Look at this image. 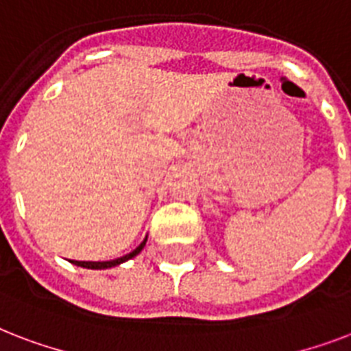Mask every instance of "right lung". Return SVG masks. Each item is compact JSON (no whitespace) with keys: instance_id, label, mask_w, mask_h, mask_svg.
Listing matches in <instances>:
<instances>
[{"instance_id":"obj_1","label":"right lung","mask_w":351,"mask_h":351,"mask_svg":"<svg viewBox=\"0 0 351 351\" xmlns=\"http://www.w3.org/2000/svg\"><path fill=\"white\" fill-rule=\"evenodd\" d=\"M143 245H145V240H143L142 244L138 245L136 250L131 251L129 255L125 256H120V258H117V261H107V262H80V261H71L73 264H76V266H82V267H87V269H107V267H112V266H118V264H121V262L129 261V258H132V256H136L140 251L143 250Z\"/></svg>"}]
</instances>
